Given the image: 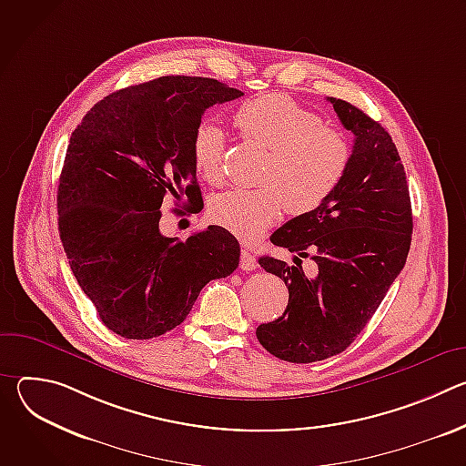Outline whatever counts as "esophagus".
Instances as JSON below:
<instances>
[{"label":"esophagus","mask_w":466,"mask_h":466,"mask_svg":"<svg viewBox=\"0 0 466 466\" xmlns=\"http://www.w3.org/2000/svg\"><path fill=\"white\" fill-rule=\"evenodd\" d=\"M256 256L248 250V248H243L241 250V259H239V268L243 271H254L256 269Z\"/></svg>","instance_id":"1"}]
</instances>
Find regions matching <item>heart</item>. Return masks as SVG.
Returning <instances> with one entry per match:
<instances>
[{"label":"heart","mask_w":466,"mask_h":466,"mask_svg":"<svg viewBox=\"0 0 466 466\" xmlns=\"http://www.w3.org/2000/svg\"><path fill=\"white\" fill-rule=\"evenodd\" d=\"M239 135L269 151L259 187H234L216 195L212 219L243 239H256L282 212L302 216L320 207L341 182L350 151L336 128L284 94H268L234 112ZM225 135L216 123H201L191 137V160L207 182L223 180Z\"/></svg>","instance_id":"1"}]
</instances>
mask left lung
Returning a JSON list of instances; mask_svg holds the SVG:
<instances>
[{"label": "left lung", "mask_w": 466, "mask_h": 466, "mask_svg": "<svg viewBox=\"0 0 466 466\" xmlns=\"http://www.w3.org/2000/svg\"><path fill=\"white\" fill-rule=\"evenodd\" d=\"M354 135L347 171L326 201L280 227L271 241L293 252V265L261 256V268L282 279L288 308L259 324L256 338L289 363H313L343 352L400 275L411 245L410 186L389 132L358 106L328 97ZM311 257L308 278L301 258Z\"/></svg>", "instance_id": "8db88e82"}]
</instances>
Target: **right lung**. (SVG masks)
<instances>
[{"instance_id": "right-lung-1", "label": "right lung", "mask_w": 466, "mask_h": 466, "mask_svg": "<svg viewBox=\"0 0 466 466\" xmlns=\"http://www.w3.org/2000/svg\"><path fill=\"white\" fill-rule=\"evenodd\" d=\"M241 96L208 77H158L106 96L72 132L58 232L81 289L114 334H166L210 280L236 271L239 243L223 227L180 241L158 225L167 195L191 214L203 210L191 137L207 108Z\"/></svg>"}]
</instances>
